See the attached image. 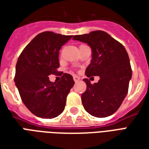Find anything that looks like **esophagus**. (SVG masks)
I'll return each mask as SVG.
<instances>
[{
    "instance_id": "1",
    "label": "esophagus",
    "mask_w": 149,
    "mask_h": 149,
    "mask_svg": "<svg viewBox=\"0 0 149 149\" xmlns=\"http://www.w3.org/2000/svg\"><path fill=\"white\" fill-rule=\"evenodd\" d=\"M73 80H74L75 82H77V81H80V77H77V76H74V77H73Z\"/></svg>"
}]
</instances>
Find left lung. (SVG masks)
<instances>
[{
  "mask_svg": "<svg viewBox=\"0 0 149 149\" xmlns=\"http://www.w3.org/2000/svg\"><path fill=\"white\" fill-rule=\"evenodd\" d=\"M73 40L88 44L92 49V60L85 70L86 76L100 77L94 84L84 79L87 84V89L81 96L84 109L96 117L111 116L128 93L132 68L127 51L104 31L76 35Z\"/></svg>",
  "mask_w": 149,
  "mask_h": 149,
  "instance_id": "left-lung-1",
  "label": "left lung"
}]
</instances>
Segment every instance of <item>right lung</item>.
Here are the masks:
<instances>
[{
  "instance_id": "right-lung-1",
  "label": "right lung",
  "mask_w": 149,
  "mask_h": 149,
  "mask_svg": "<svg viewBox=\"0 0 149 149\" xmlns=\"http://www.w3.org/2000/svg\"><path fill=\"white\" fill-rule=\"evenodd\" d=\"M72 36L44 32L31 40L16 65L15 84L21 100L34 115L45 119L56 117L65 109L67 95L75 82L70 74L61 73V81H49L59 68V50Z\"/></svg>"
}]
</instances>
